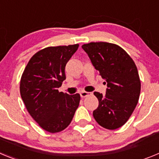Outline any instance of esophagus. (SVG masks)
<instances>
[{
  "label": "esophagus",
  "mask_w": 159,
  "mask_h": 159,
  "mask_svg": "<svg viewBox=\"0 0 159 159\" xmlns=\"http://www.w3.org/2000/svg\"><path fill=\"white\" fill-rule=\"evenodd\" d=\"M89 95H90L89 92H85V91H83V92H80V96L82 97V98H85V97L88 96Z\"/></svg>",
  "instance_id": "34e87169"
}]
</instances>
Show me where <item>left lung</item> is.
I'll list each match as a JSON object with an SVG mask.
<instances>
[{
	"label": "left lung",
	"instance_id": "8db88e82",
	"mask_svg": "<svg viewBox=\"0 0 159 159\" xmlns=\"http://www.w3.org/2000/svg\"><path fill=\"white\" fill-rule=\"evenodd\" d=\"M107 84L106 95L95 92L99 107L93 111L95 121L108 130L127 123L139 99L141 83L137 67L121 47L107 42L82 45Z\"/></svg>",
	"mask_w": 159,
	"mask_h": 159
}]
</instances>
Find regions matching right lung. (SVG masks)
I'll use <instances>...</instances> for the list:
<instances>
[{"label": "right lung", "mask_w": 159, "mask_h": 159, "mask_svg": "<svg viewBox=\"0 0 159 159\" xmlns=\"http://www.w3.org/2000/svg\"><path fill=\"white\" fill-rule=\"evenodd\" d=\"M78 48L79 44L57 46L37 52L20 79V92L28 111L50 133L64 130L80 104V94L70 95L58 91L66 79V64Z\"/></svg>", "instance_id": "1"}]
</instances>
